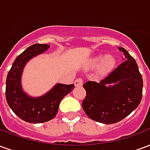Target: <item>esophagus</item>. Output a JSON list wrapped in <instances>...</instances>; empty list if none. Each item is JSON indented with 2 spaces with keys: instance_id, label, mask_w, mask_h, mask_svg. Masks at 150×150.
<instances>
[{
  "instance_id": "34e87169",
  "label": "esophagus",
  "mask_w": 150,
  "mask_h": 150,
  "mask_svg": "<svg viewBox=\"0 0 150 150\" xmlns=\"http://www.w3.org/2000/svg\"><path fill=\"white\" fill-rule=\"evenodd\" d=\"M74 83H75V86H76V87H80V86L83 85V79L80 78L76 79L75 82H74Z\"/></svg>"
}]
</instances>
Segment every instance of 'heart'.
I'll return each instance as SVG.
<instances>
[{
	"label": "heart",
	"instance_id": "obj_1",
	"mask_svg": "<svg viewBox=\"0 0 150 150\" xmlns=\"http://www.w3.org/2000/svg\"><path fill=\"white\" fill-rule=\"evenodd\" d=\"M89 65L91 67H99L100 71L103 74H106L111 71L116 65V60L112 55H97L93 57L89 62Z\"/></svg>",
	"mask_w": 150,
	"mask_h": 150
}]
</instances>
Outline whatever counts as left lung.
Here are the masks:
<instances>
[{
  "instance_id": "left-lung-1",
  "label": "left lung",
  "mask_w": 150,
  "mask_h": 150,
  "mask_svg": "<svg viewBox=\"0 0 150 150\" xmlns=\"http://www.w3.org/2000/svg\"><path fill=\"white\" fill-rule=\"evenodd\" d=\"M124 62L99 83L83 85L86 96L83 109L90 119L103 124H114L129 116L138 107L142 97L143 79L136 60L122 47Z\"/></svg>"
}]
</instances>
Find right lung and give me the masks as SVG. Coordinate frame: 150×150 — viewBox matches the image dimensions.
<instances>
[{"mask_svg":"<svg viewBox=\"0 0 150 150\" xmlns=\"http://www.w3.org/2000/svg\"><path fill=\"white\" fill-rule=\"evenodd\" d=\"M47 44H34L16 58L6 79L5 96L8 106L17 116L29 123H43L52 120L59 110L62 98L73 90L74 84L57 83L39 97H31L21 87V75L25 64L45 52Z\"/></svg>","mask_w":150,"mask_h":150,"instance_id":"add662e5","label":"right lung"}]
</instances>
